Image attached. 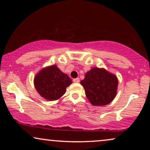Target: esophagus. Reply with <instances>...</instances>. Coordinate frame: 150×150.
Here are the masks:
<instances>
[{
    "label": "esophagus",
    "mask_w": 150,
    "mask_h": 150,
    "mask_svg": "<svg viewBox=\"0 0 150 150\" xmlns=\"http://www.w3.org/2000/svg\"><path fill=\"white\" fill-rule=\"evenodd\" d=\"M73 81H74V83H79V82H80V79H79V78H76V79H74Z\"/></svg>",
    "instance_id": "obj_1"
}]
</instances>
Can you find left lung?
<instances>
[{
  "label": "left lung",
  "mask_w": 150,
  "mask_h": 150,
  "mask_svg": "<svg viewBox=\"0 0 150 150\" xmlns=\"http://www.w3.org/2000/svg\"><path fill=\"white\" fill-rule=\"evenodd\" d=\"M85 95L93 106H104L110 103L117 95V78L104 68L93 67L85 74L81 81Z\"/></svg>",
  "instance_id": "1"
}]
</instances>
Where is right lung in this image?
Masks as SVG:
<instances>
[{
	"mask_svg": "<svg viewBox=\"0 0 150 150\" xmlns=\"http://www.w3.org/2000/svg\"><path fill=\"white\" fill-rule=\"evenodd\" d=\"M71 82L70 78L55 65L43 68L34 78L36 90L42 97L49 101L62 97Z\"/></svg>",
	"mask_w": 150,
	"mask_h": 150,
	"instance_id": "1",
	"label": "right lung"
}]
</instances>
